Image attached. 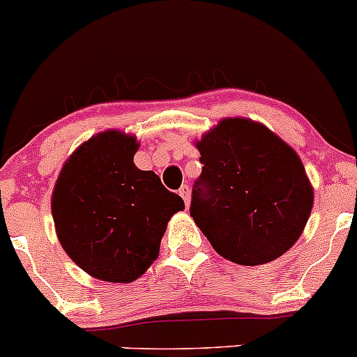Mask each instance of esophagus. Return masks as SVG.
<instances>
[{
	"label": "esophagus",
	"instance_id": "1",
	"mask_svg": "<svg viewBox=\"0 0 357 357\" xmlns=\"http://www.w3.org/2000/svg\"><path fill=\"white\" fill-rule=\"evenodd\" d=\"M179 195L183 197V200H185L186 207H188V204H190V188H188V185H183L181 188H179Z\"/></svg>",
	"mask_w": 357,
	"mask_h": 357
}]
</instances>
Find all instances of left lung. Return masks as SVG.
<instances>
[{"label":"left lung","instance_id":"1","mask_svg":"<svg viewBox=\"0 0 357 357\" xmlns=\"http://www.w3.org/2000/svg\"><path fill=\"white\" fill-rule=\"evenodd\" d=\"M202 172L190 216L221 256L261 265L302 235L314 192L298 155L261 123L221 120L197 143Z\"/></svg>","mask_w":357,"mask_h":357}]
</instances>
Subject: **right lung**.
Here are the masks:
<instances>
[{
    "label": "right lung",
    "instance_id": "1",
    "mask_svg": "<svg viewBox=\"0 0 357 357\" xmlns=\"http://www.w3.org/2000/svg\"><path fill=\"white\" fill-rule=\"evenodd\" d=\"M137 143L116 130L98 134L69 157L52 195L55 230L86 274L130 282L160 249L167 221L185 202L153 171L134 165Z\"/></svg>",
    "mask_w": 357,
    "mask_h": 357
}]
</instances>
